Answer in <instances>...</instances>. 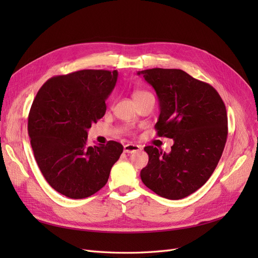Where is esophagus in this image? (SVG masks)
Instances as JSON below:
<instances>
[{
    "label": "esophagus",
    "instance_id": "esophagus-1",
    "mask_svg": "<svg viewBox=\"0 0 258 258\" xmlns=\"http://www.w3.org/2000/svg\"><path fill=\"white\" fill-rule=\"evenodd\" d=\"M139 151H141V146L138 145V144H132V143H129V144H126V145L123 146V152H124V153L131 154V153L139 152Z\"/></svg>",
    "mask_w": 258,
    "mask_h": 258
}]
</instances>
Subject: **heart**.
<instances>
[{"mask_svg": "<svg viewBox=\"0 0 258 258\" xmlns=\"http://www.w3.org/2000/svg\"><path fill=\"white\" fill-rule=\"evenodd\" d=\"M147 95H151L150 92L146 91V90H136L134 92V99H139V98H142V97H145Z\"/></svg>", "mask_w": 258, "mask_h": 258, "instance_id": "obj_1", "label": "heart"}]
</instances>
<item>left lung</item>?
<instances>
[{"instance_id":"obj_1","label":"left lung","mask_w":258,"mask_h":258,"mask_svg":"<svg viewBox=\"0 0 258 258\" xmlns=\"http://www.w3.org/2000/svg\"><path fill=\"white\" fill-rule=\"evenodd\" d=\"M158 96V137L173 139L169 154L145 146L148 163L141 170L146 187L178 200L198 190L212 175L227 141L226 106L208 83L178 69H150L138 73Z\"/></svg>"}]
</instances>
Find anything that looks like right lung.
<instances>
[{
  "label": "right lung",
  "mask_w": 258,
  "mask_h": 258,
  "mask_svg": "<svg viewBox=\"0 0 258 258\" xmlns=\"http://www.w3.org/2000/svg\"><path fill=\"white\" fill-rule=\"evenodd\" d=\"M117 76L116 70L53 76L30 108L28 134L37 166L52 188L69 198H87L102 188L122 153L116 141L87 144V130L104 116Z\"/></svg>",
  "instance_id": "obj_1"
}]
</instances>
